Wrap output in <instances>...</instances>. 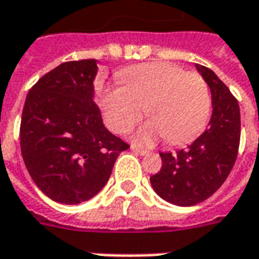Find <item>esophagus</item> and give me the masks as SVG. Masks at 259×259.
<instances>
[{"instance_id":"34e87169","label":"esophagus","mask_w":259,"mask_h":259,"mask_svg":"<svg viewBox=\"0 0 259 259\" xmlns=\"http://www.w3.org/2000/svg\"><path fill=\"white\" fill-rule=\"evenodd\" d=\"M131 151L135 153H138V155H141V156H144V155H148V151H145V149H140V148L137 147H131Z\"/></svg>"}]
</instances>
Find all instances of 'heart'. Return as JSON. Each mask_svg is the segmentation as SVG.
<instances>
[{"mask_svg": "<svg viewBox=\"0 0 259 259\" xmlns=\"http://www.w3.org/2000/svg\"><path fill=\"white\" fill-rule=\"evenodd\" d=\"M119 78L124 84L107 87L101 97L103 117L114 133L130 131L145 108L151 119L135 135L141 145H152L160 138L182 145L207 125L211 96L199 73L152 62L122 70Z\"/></svg>", "mask_w": 259, "mask_h": 259, "instance_id": "obj_1", "label": "heart"}]
</instances>
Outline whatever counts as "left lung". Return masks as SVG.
<instances>
[{
  "instance_id": "left-lung-1",
  "label": "left lung",
  "mask_w": 259,
  "mask_h": 259,
  "mask_svg": "<svg viewBox=\"0 0 259 259\" xmlns=\"http://www.w3.org/2000/svg\"><path fill=\"white\" fill-rule=\"evenodd\" d=\"M211 92L210 125L192 145L176 153L160 152L162 167L151 176L153 190L176 206H194L208 199L234 166L240 135V107L213 70L196 65Z\"/></svg>"
}]
</instances>
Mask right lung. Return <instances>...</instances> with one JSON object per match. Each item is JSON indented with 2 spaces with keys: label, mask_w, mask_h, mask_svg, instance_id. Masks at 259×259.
I'll use <instances>...</instances> for the list:
<instances>
[{
  "label": "right lung",
  "mask_w": 259,
  "mask_h": 259,
  "mask_svg": "<svg viewBox=\"0 0 259 259\" xmlns=\"http://www.w3.org/2000/svg\"><path fill=\"white\" fill-rule=\"evenodd\" d=\"M96 73L94 59L59 65L32 85L22 110L25 166L48 197L63 204L94 197L130 148L103 124L93 101Z\"/></svg>",
  "instance_id": "1"
}]
</instances>
